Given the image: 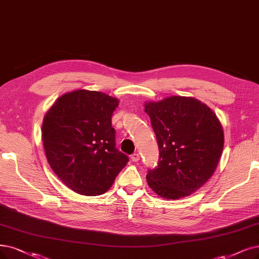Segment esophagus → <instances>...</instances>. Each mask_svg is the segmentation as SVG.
<instances>
[{"label": "esophagus", "mask_w": 259, "mask_h": 259, "mask_svg": "<svg viewBox=\"0 0 259 259\" xmlns=\"http://www.w3.org/2000/svg\"><path fill=\"white\" fill-rule=\"evenodd\" d=\"M131 159H132V161H134V162H137L139 159H140V156H139V154L138 153H134L132 156H131Z\"/></svg>", "instance_id": "esophagus-1"}]
</instances>
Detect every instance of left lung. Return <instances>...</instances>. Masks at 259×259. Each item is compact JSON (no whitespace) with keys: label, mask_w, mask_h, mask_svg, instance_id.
Wrapping results in <instances>:
<instances>
[{"label":"left lung","mask_w":259,"mask_h":259,"mask_svg":"<svg viewBox=\"0 0 259 259\" xmlns=\"http://www.w3.org/2000/svg\"><path fill=\"white\" fill-rule=\"evenodd\" d=\"M159 148L157 167L147 181L159 196L178 200L200 189L214 173L224 146L215 113L191 97L172 96L144 103Z\"/></svg>","instance_id":"8db88e82"}]
</instances>
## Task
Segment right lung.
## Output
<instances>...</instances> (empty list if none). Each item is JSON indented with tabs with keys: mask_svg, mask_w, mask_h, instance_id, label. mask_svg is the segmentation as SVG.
Returning <instances> with one entry per match:
<instances>
[{
	"mask_svg": "<svg viewBox=\"0 0 259 259\" xmlns=\"http://www.w3.org/2000/svg\"><path fill=\"white\" fill-rule=\"evenodd\" d=\"M119 100L77 89L59 97L44 118L42 142L50 167L74 192L105 193L128 157L116 149L111 116Z\"/></svg>",
	"mask_w": 259,
	"mask_h": 259,
	"instance_id": "1",
	"label": "right lung"
}]
</instances>
